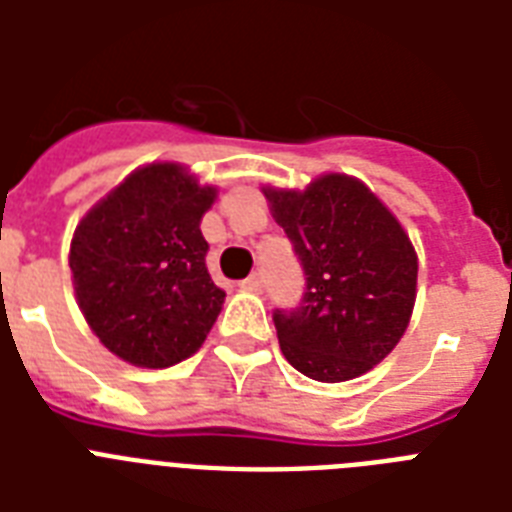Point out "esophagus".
I'll return each mask as SVG.
<instances>
[{
  "label": "esophagus",
  "instance_id": "34e87169",
  "mask_svg": "<svg viewBox=\"0 0 512 512\" xmlns=\"http://www.w3.org/2000/svg\"><path fill=\"white\" fill-rule=\"evenodd\" d=\"M241 289H247V292H260V289H263V276H260V273H249L247 279L241 281Z\"/></svg>",
  "mask_w": 512,
  "mask_h": 512
}]
</instances>
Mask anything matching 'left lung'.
<instances>
[{
    "instance_id": "left-lung-1",
    "label": "left lung",
    "mask_w": 512,
    "mask_h": 512,
    "mask_svg": "<svg viewBox=\"0 0 512 512\" xmlns=\"http://www.w3.org/2000/svg\"><path fill=\"white\" fill-rule=\"evenodd\" d=\"M263 193L305 273L300 305L273 313L281 353L319 382L369 372L396 348L412 319V241L356 177L332 172L305 191Z\"/></svg>"
}]
</instances>
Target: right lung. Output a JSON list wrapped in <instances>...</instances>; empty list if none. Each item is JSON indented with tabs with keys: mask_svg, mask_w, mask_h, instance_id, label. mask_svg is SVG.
I'll return each mask as SVG.
<instances>
[{
	"mask_svg": "<svg viewBox=\"0 0 512 512\" xmlns=\"http://www.w3.org/2000/svg\"><path fill=\"white\" fill-rule=\"evenodd\" d=\"M215 196L180 164H148L76 225L68 255L76 300L124 361L164 369L207 340L225 300L199 228Z\"/></svg>",
	"mask_w": 512,
	"mask_h": 512,
	"instance_id": "right-lung-1",
	"label": "right lung"
}]
</instances>
